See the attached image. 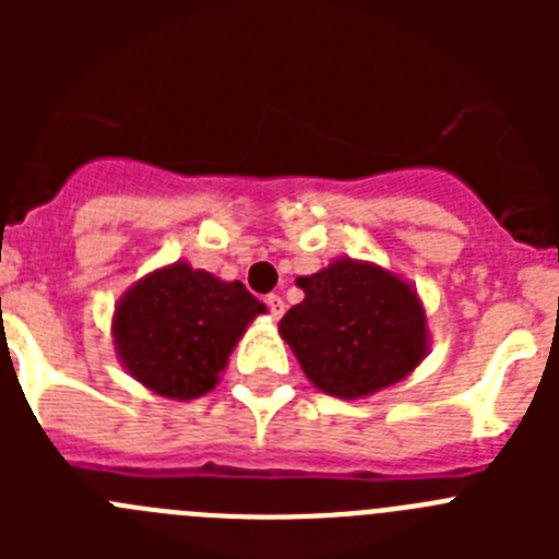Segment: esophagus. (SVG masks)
<instances>
[{
	"instance_id": "esophagus-1",
	"label": "esophagus",
	"mask_w": 559,
	"mask_h": 559,
	"mask_svg": "<svg viewBox=\"0 0 559 559\" xmlns=\"http://www.w3.org/2000/svg\"><path fill=\"white\" fill-rule=\"evenodd\" d=\"M265 305H269V310H271V319H280V316L285 313V302H283V296H276V294L265 296Z\"/></svg>"
}]
</instances>
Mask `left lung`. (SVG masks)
<instances>
[{"mask_svg":"<svg viewBox=\"0 0 559 559\" xmlns=\"http://www.w3.org/2000/svg\"><path fill=\"white\" fill-rule=\"evenodd\" d=\"M296 285L305 299L283 316L280 335L324 394L369 397L408 378L428 355L426 308L403 276L338 257Z\"/></svg>","mask_w":559,"mask_h":559,"instance_id":"1","label":"left lung"}]
</instances>
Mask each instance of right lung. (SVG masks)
<instances>
[{
    "label": "right lung",
    "instance_id": "add662e5",
    "mask_svg": "<svg viewBox=\"0 0 559 559\" xmlns=\"http://www.w3.org/2000/svg\"><path fill=\"white\" fill-rule=\"evenodd\" d=\"M265 305L243 283L190 263L165 265L133 283L114 308L117 358L133 380L170 400L212 392L240 335Z\"/></svg>",
    "mask_w": 559,
    "mask_h": 559
}]
</instances>
